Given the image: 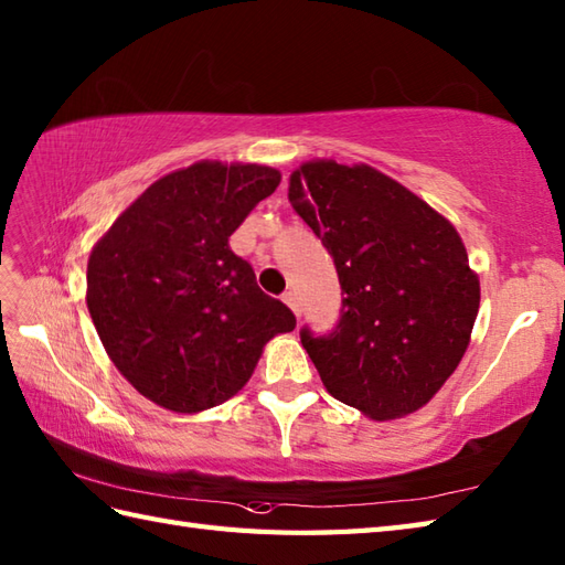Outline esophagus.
<instances>
[{
    "label": "esophagus",
    "instance_id": "34e87169",
    "mask_svg": "<svg viewBox=\"0 0 565 565\" xmlns=\"http://www.w3.org/2000/svg\"><path fill=\"white\" fill-rule=\"evenodd\" d=\"M284 303L294 310V316L301 313V303H298V296L294 291H286L284 294Z\"/></svg>",
    "mask_w": 565,
    "mask_h": 565
}]
</instances>
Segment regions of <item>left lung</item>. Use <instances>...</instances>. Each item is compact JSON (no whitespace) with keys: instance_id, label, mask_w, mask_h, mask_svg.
<instances>
[{"instance_id":"1","label":"left lung","mask_w":565,"mask_h":565,"mask_svg":"<svg viewBox=\"0 0 565 565\" xmlns=\"http://www.w3.org/2000/svg\"><path fill=\"white\" fill-rule=\"evenodd\" d=\"M289 201L328 247L344 294L328 338L301 330L322 386L379 423L419 411L459 366L481 306L461 235L369 164L303 162Z\"/></svg>"}]
</instances>
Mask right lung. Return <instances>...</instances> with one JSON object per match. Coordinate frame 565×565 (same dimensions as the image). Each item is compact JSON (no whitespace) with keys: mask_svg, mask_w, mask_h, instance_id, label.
I'll return each mask as SVG.
<instances>
[{"mask_svg":"<svg viewBox=\"0 0 565 565\" xmlns=\"http://www.w3.org/2000/svg\"><path fill=\"white\" fill-rule=\"evenodd\" d=\"M281 172L201 160L118 215L87 264V308L106 354L154 405L196 415L245 386L264 344L296 328L227 245Z\"/></svg>","mask_w":565,"mask_h":565,"instance_id":"add662e5","label":"right lung"}]
</instances>
